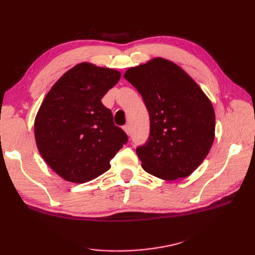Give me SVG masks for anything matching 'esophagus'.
<instances>
[{"label": "esophagus", "mask_w": 255, "mask_h": 255, "mask_svg": "<svg viewBox=\"0 0 255 255\" xmlns=\"http://www.w3.org/2000/svg\"><path fill=\"white\" fill-rule=\"evenodd\" d=\"M123 129H125V132H126L128 135L130 134V128H129L128 125H126L125 127H123Z\"/></svg>", "instance_id": "1"}]
</instances>
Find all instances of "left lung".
Returning <instances> with one entry per match:
<instances>
[{
    "label": "left lung",
    "mask_w": 255,
    "mask_h": 255,
    "mask_svg": "<svg viewBox=\"0 0 255 255\" xmlns=\"http://www.w3.org/2000/svg\"><path fill=\"white\" fill-rule=\"evenodd\" d=\"M125 79L139 92L150 117V134L136 153L144 170L172 181L194 172L215 136L213 105L184 70L164 58L130 68Z\"/></svg>",
    "instance_id": "8db88e82"
}]
</instances>
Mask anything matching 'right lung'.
Wrapping results in <instances>:
<instances>
[{
    "label": "right lung",
    "instance_id": "add662e5",
    "mask_svg": "<svg viewBox=\"0 0 255 255\" xmlns=\"http://www.w3.org/2000/svg\"><path fill=\"white\" fill-rule=\"evenodd\" d=\"M121 73L82 63L53 85L35 119L37 148L66 181L85 183L111 168L128 135L101 99Z\"/></svg>",
    "mask_w": 255,
    "mask_h": 255
}]
</instances>
